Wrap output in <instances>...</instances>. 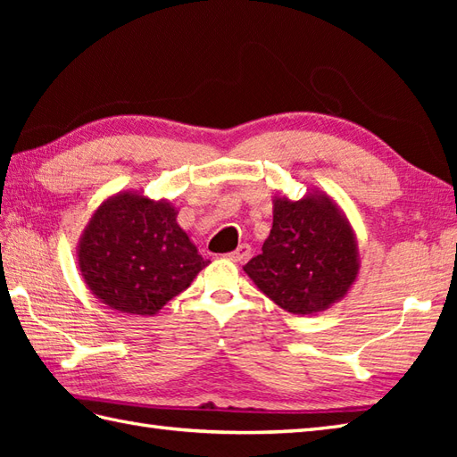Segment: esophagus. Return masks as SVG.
<instances>
[{
	"label": "esophagus",
	"mask_w": 457,
	"mask_h": 457,
	"mask_svg": "<svg viewBox=\"0 0 457 457\" xmlns=\"http://www.w3.org/2000/svg\"><path fill=\"white\" fill-rule=\"evenodd\" d=\"M251 255V247L247 244H241L236 251H231V253L228 255L231 261H236V263H244V261H247Z\"/></svg>",
	"instance_id": "1"
}]
</instances>
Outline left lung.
Returning <instances> with one entry per match:
<instances>
[{"instance_id":"1","label":"left lung","mask_w":457,"mask_h":457,"mask_svg":"<svg viewBox=\"0 0 457 457\" xmlns=\"http://www.w3.org/2000/svg\"><path fill=\"white\" fill-rule=\"evenodd\" d=\"M244 270L287 312H324L357 280L355 231L339 204L322 190H310L300 200L277 194L263 253Z\"/></svg>"}]
</instances>
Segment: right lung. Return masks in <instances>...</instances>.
I'll list each match as a JSON object with an SVG mask.
<instances>
[{
  "instance_id": "1",
  "label": "right lung",
  "mask_w": 457,
  "mask_h": 457,
  "mask_svg": "<svg viewBox=\"0 0 457 457\" xmlns=\"http://www.w3.org/2000/svg\"><path fill=\"white\" fill-rule=\"evenodd\" d=\"M169 200L121 190L94 210L76 257L86 287L123 314L153 316L210 261L198 255Z\"/></svg>"
}]
</instances>
